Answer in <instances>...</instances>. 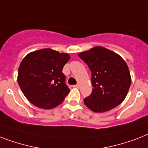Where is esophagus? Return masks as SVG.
Segmentation results:
<instances>
[{
  "instance_id": "34e87169",
  "label": "esophagus",
  "mask_w": 148,
  "mask_h": 148,
  "mask_svg": "<svg viewBox=\"0 0 148 148\" xmlns=\"http://www.w3.org/2000/svg\"><path fill=\"white\" fill-rule=\"evenodd\" d=\"M74 88H80V85H79V84H76V85H74Z\"/></svg>"
}]
</instances>
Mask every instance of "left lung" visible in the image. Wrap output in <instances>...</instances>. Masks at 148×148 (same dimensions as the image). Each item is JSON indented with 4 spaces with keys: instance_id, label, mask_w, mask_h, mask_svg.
Segmentation results:
<instances>
[{
    "instance_id": "obj_1",
    "label": "left lung",
    "mask_w": 148,
    "mask_h": 148,
    "mask_svg": "<svg viewBox=\"0 0 148 148\" xmlns=\"http://www.w3.org/2000/svg\"><path fill=\"white\" fill-rule=\"evenodd\" d=\"M78 56L91 71L92 92L84 102L89 109L103 113L116 108L126 97L131 84L128 67L117 53L95 47Z\"/></svg>"
}]
</instances>
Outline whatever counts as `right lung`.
Segmentation results:
<instances>
[{"instance_id": "right-lung-1", "label": "right lung", "mask_w": 148, "mask_h": 148, "mask_svg": "<svg viewBox=\"0 0 148 148\" xmlns=\"http://www.w3.org/2000/svg\"><path fill=\"white\" fill-rule=\"evenodd\" d=\"M69 59L68 53L45 48L31 52L22 60L17 82L32 104L52 109L64 101L70 89L62 70Z\"/></svg>"}]
</instances>
